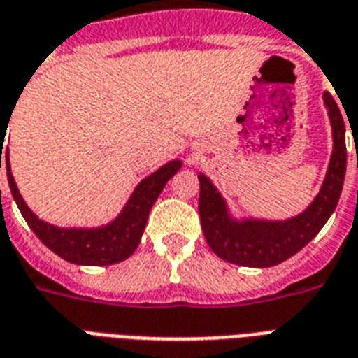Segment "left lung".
<instances>
[{
	"label": "left lung",
	"instance_id": "obj_1",
	"mask_svg": "<svg viewBox=\"0 0 358 358\" xmlns=\"http://www.w3.org/2000/svg\"><path fill=\"white\" fill-rule=\"evenodd\" d=\"M323 103L333 131V154L320 193L299 215L282 221L234 217L229 202L224 201L212 180L204 173H199V213L202 232L210 249L219 258L245 267L277 266L297 255L310 239L316 238L323 224L333 215L345 178V126L338 106L329 92H323Z\"/></svg>",
	"mask_w": 358,
	"mask_h": 358
}]
</instances>
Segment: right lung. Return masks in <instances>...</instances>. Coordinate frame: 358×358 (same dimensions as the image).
Returning <instances> with one entry per match:
<instances>
[{
	"mask_svg": "<svg viewBox=\"0 0 358 358\" xmlns=\"http://www.w3.org/2000/svg\"><path fill=\"white\" fill-rule=\"evenodd\" d=\"M5 134V129H3ZM3 134L0 131L1 143ZM1 154L0 150V169H1ZM5 165H7V180L13 199L18 206L20 213L24 215L25 223L29 229L46 245L48 249L53 250L55 255L61 256L63 260L78 266H111L119 264L134 255L141 236L145 232L146 219L150 213L154 202L167 185V182L178 173L182 167L180 159L165 163L163 167L148 174L143 178L129 195L128 202L124 204L120 213L108 224L102 227H57V224L46 223L25 204L24 196L20 195L18 185L14 182L10 173V163H8V148H5ZM1 193V191H0Z\"/></svg>",
	"mask_w": 358,
	"mask_h": 358,
	"instance_id": "obj_1",
	"label": "right lung"
}]
</instances>
